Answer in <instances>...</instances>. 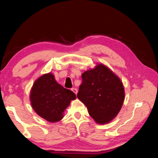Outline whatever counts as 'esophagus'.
<instances>
[{
	"mask_svg": "<svg viewBox=\"0 0 158 158\" xmlns=\"http://www.w3.org/2000/svg\"><path fill=\"white\" fill-rule=\"evenodd\" d=\"M71 90H72V91H73L74 93L76 95L77 94V92H78V90H77L76 88H72V89H71Z\"/></svg>",
	"mask_w": 158,
	"mask_h": 158,
	"instance_id": "34e87169",
	"label": "esophagus"
}]
</instances>
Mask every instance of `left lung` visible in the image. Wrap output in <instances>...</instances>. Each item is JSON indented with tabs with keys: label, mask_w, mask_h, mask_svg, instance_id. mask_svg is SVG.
Returning <instances> with one entry per match:
<instances>
[{
	"label": "left lung",
	"mask_w": 158,
	"mask_h": 158,
	"mask_svg": "<svg viewBox=\"0 0 158 158\" xmlns=\"http://www.w3.org/2000/svg\"><path fill=\"white\" fill-rule=\"evenodd\" d=\"M77 98L85 104L96 123L106 124L118 115L125 98L122 81L102 63L82 74Z\"/></svg>",
	"instance_id": "8db88e82"
}]
</instances>
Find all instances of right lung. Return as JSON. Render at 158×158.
<instances>
[{
	"label": "right lung",
	"mask_w": 158,
	"mask_h": 158,
	"mask_svg": "<svg viewBox=\"0 0 158 158\" xmlns=\"http://www.w3.org/2000/svg\"><path fill=\"white\" fill-rule=\"evenodd\" d=\"M75 99V93L59 84L52 73L43 74L36 79L30 92L33 110L51 123L61 120L71 100Z\"/></svg>",
	"instance_id": "add662e5"
}]
</instances>
